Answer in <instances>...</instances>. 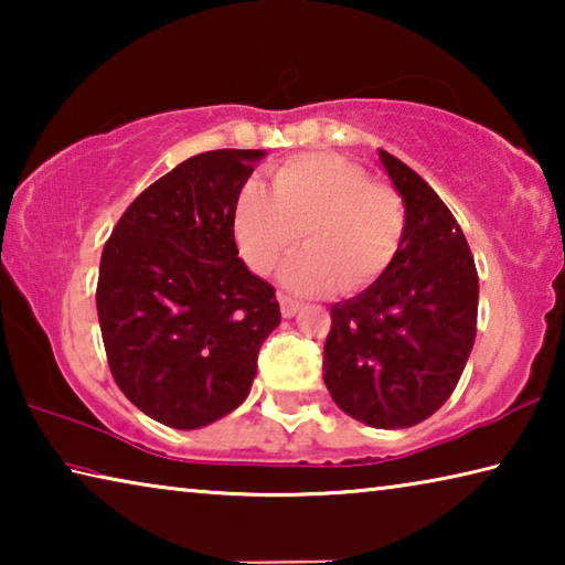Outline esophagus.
<instances>
[{
  "instance_id": "esophagus-1",
  "label": "esophagus",
  "mask_w": 565,
  "mask_h": 565,
  "mask_svg": "<svg viewBox=\"0 0 565 565\" xmlns=\"http://www.w3.org/2000/svg\"><path fill=\"white\" fill-rule=\"evenodd\" d=\"M279 306H281V317L284 319H291L296 311H299V301L296 299H291V296H284V294H279Z\"/></svg>"
}]
</instances>
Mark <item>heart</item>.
<instances>
[{
	"label": "heart",
	"instance_id": "b5f03b06",
	"mask_svg": "<svg viewBox=\"0 0 565 565\" xmlns=\"http://www.w3.org/2000/svg\"><path fill=\"white\" fill-rule=\"evenodd\" d=\"M271 191L246 181L234 202V236L252 271L269 274L301 234L309 248L284 271L294 291L321 294L339 284L343 294H361L396 264L406 202L363 167L339 154L294 157L271 171Z\"/></svg>",
	"mask_w": 565,
	"mask_h": 565
}]
</instances>
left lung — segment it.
Masks as SVG:
<instances>
[{
  "label": "left lung",
  "mask_w": 565,
  "mask_h": 565,
  "mask_svg": "<svg viewBox=\"0 0 565 565\" xmlns=\"http://www.w3.org/2000/svg\"><path fill=\"white\" fill-rule=\"evenodd\" d=\"M406 202L404 248L371 289L331 306L323 381L349 416L408 428L454 394L473 349L478 274L461 226L404 161L379 151Z\"/></svg>",
  "instance_id": "8db88e82"
}]
</instances>
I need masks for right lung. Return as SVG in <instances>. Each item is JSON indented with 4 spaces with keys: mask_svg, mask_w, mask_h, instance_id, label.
Instances as JSON below:
<instances>
[{
    "mask_svg": "<svg viewBox=\"0 0 565 565\" xmlns=\"http://www.w3.org/2000/svg\"><path fill=\"white\" fill-rule=\"evenodd\" d=\"M262 149L181 161L127 206L104 244L97 313L111 376L159 424L191 431L242 404L276 291L238 259L234 202Z\"/></svg>",
    "mask_w": 565,
    "mask_h": 565,
    "instance_id": "1",
    "label": "right lung"
}]
</instances>
